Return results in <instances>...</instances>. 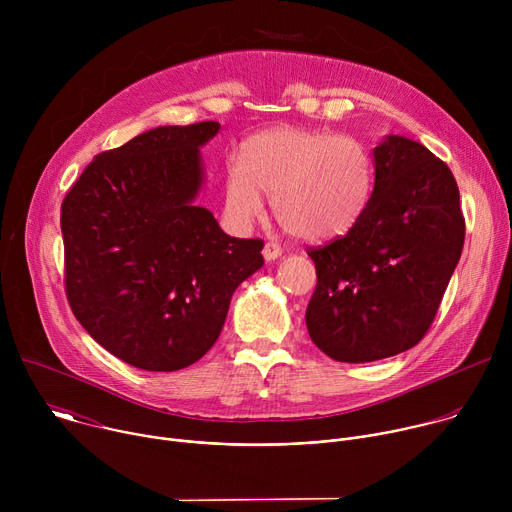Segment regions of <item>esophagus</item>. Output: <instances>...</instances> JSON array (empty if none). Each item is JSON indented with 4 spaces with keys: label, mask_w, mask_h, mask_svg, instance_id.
Returning a JSON list of instances; mask_svg holds the SVG:
<instances>
[{
    "label": "esophagus",
    "mask_w": 512,
    "mask_h": 512,
    "mask_svg": "<svg viewBox=\"0 0 512 512\" xmlns=\"http://www.w3.org/2000/svg\"><path fill=\"white\" fill-rule=\"evenodd\" d=\"M279 255H281V247L277 243H265V247H263L265 261H275Z\"/></svg>",
    "instance_id": "obj_1"
}]
</instances>
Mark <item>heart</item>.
I'll return each instance as SVG.
<instances>
[{"label": "heart", "mask_w": 512, "mask_h": 512, "mask_svg": "<svg viewBox=\"0 0 512 512\" xmlns=\"http://www.w3.org/2000/svg\"><path fill=\"white\" fill-rule=\"evenodd\" d=\"M375 160L362 141L330 131L273 127L251 135L225 176V212L245 229L261 218L263 194L279 225L308 243L350 233L371 204Z\"/></svg>", "instance_id": "1"}]
</instances>
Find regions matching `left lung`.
Masks as SVG:
<instances>
[{"label":"left lung","mask_w":512,"mask_h":512,"mask_svg":"<svg viewBox=\"0 0 512 512\" xmlns=\"http://www.w3.org/2000/svg\"><path fill=\"white\" fill-rule=\"evenodd\" d=\"M375 188L360 223L308 255L318 283L312 342L340 362L413 348L429 330L464 247L460 190L425 145L387 135L373 150Z\"/></svg>","instance_id":"8db88e82"}]
</instances>
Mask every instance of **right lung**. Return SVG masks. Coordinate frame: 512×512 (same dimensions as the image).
<instances>
[{
  "label": "right lung",
  "instance_id": "add662e5",
  "mask_svg": "<svg viewBox=\"0 0 512 512\" xmlns=\"http://www.w3.org/2000/svg\"><path fill=\"white\" fill-rule=\"evenodd\" d=\"M221 123L162 125L99 154L62 202L66 298L81 326L143 371L202 358L263 241L235 239L196 204L200 148Z\"/></svg>",
  "mask_w": 512,
  "mask_h": 512
}]
</instances>
